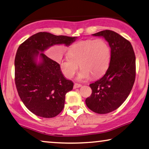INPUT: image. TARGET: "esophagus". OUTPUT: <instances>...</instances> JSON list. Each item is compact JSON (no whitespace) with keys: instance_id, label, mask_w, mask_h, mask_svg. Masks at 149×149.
<instances>
[{"instance_id":"1","label":"esophagus","mask_w":149,"mask_h":149,"mask_svg":"<svg viewBox=\"0 0 149 149\" xmlns=\"http://www.w3.org/2000/svg\"><path fill=\"white\" fill-rule=\"evenodd\" d=\"M81 87V85L79 84H75L74 86V89H76V88H79V87Z\"/></svg>"}]
</instances>
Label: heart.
<instances>
[{"mask_svg": "<svg viewBox=\"0 0 149 149\" xmlns=\"http://www.w3.org/2000/svg\"><path fill=\"white\" fill-rule=\"evenodd\" d=\"M111 60V49L104 40H81L73 44L68 56L59 61L60 70L68 79H72L79 67L77 79L83 81L92 75L97 78L105 74Z\"/></svg>", "mask_w": 149, "mask_h": 149, "instance_id": "1", "label": "heart"}]
</instances>
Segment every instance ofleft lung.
<instances>
[{"label": "left lung", "mask_w": 149, "mask_h": 149, "mask_svg": "<svg viewBox=\"0 0 149 149\" xmlns=\"http://www.w3.org/2000/svg\"><path fill=\"white\" fill-rule=\"evenodd\" d=\"M92 35L108 42L111 60L105 74L89 85L92 93L86 103L92 111L106 114L119 108L129 96L135 80L136 58L131 42L115 32L105 30Z\"/></svg>", "instance_id": "8db88e82"}]
</instances>
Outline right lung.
Here are the masks:
<instances>
[{
    "mask_svg": "<svg viewBox=\"0 0 149 149\" xmlns=\"http://www.w3.org/2000/svg\"><path fill=\"white\" fill-rule=\"evenodd\" d=\"M76 38L41 32L18 47L15 60L16 89L24 105L37 116L52 118L58 115L64 107L65 94L74 86L63 76L59 63L43 52L54 45L69 46ZM38 55L41 61L38 64Z\"/></svg>",
    "mask_w": 149,
    "mask_h": 149,
    "instance_id": "right-lung-1",
    "label": "right lung"
}]
</instances>
